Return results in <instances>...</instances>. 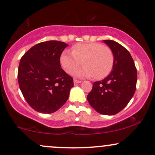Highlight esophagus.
<instances>
[{
    "label": "esophagus",
    "mask_w": 155,
    "mask_h": 155,
    "mask_svg": "<svg viewBox=\"0 0 155 155\" xmlns=\"http://www.w3.org/2000/svg\"><path fill=\"white\" fill-rule=\"evenodd\" d=\"M81 83V81H79V80H77V79H74V84H78V83Z\"/></svg>",
    "instance_id": "obj_1"
}]
</instances>
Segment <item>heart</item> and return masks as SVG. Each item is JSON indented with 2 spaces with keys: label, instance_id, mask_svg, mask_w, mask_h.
<instances>
[{
  "label": "heart",
  "instance_id": "obj_1",
  "mask_svg": "<svg viewBox=\"0 0 155 155\" xmlns=\"http://www.w3.org/2000/svg\"><path fill=\"white\" fill-rule=\"evenodd\" d=\"M72 53L64 51L60 56V64L67 73H72L80 67L82 68L74 72L76 77L102 79L108 75L114 64L112 50L100 43H78L72 47Z\"/></svg>",
  "mask_w": 155,
  "mask_h": 155
}]
</instances>
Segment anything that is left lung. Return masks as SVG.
<instances>
[{
    "mask_svg": "<svg viewBox=\"0 0 155 155\" xmlns=\"http://www.w3.org/2000/svg\"><path fill=\"white\" fill-rule=\"evenodd\" d=\"M114 55L109 75L93 84L87 100L95 110L104 115H115L129 103L136 89L137 69L126 48L113 40H104Z\"/></svg>",
    "mask_w": 155,
    "mask_h": 155,
    "instance_id": "8db88e82",
    "label": "left lung"
}]
</instances>
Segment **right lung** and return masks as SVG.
Listing matches in <instances>:
<instances>
[{"mask_svg":"<svg viewBox=\"0 0 155 155\" xmlns=\"http://www.w3.org/2000/svg\"><path fill=\"white\" fill-rule=\"evenodd\" d=\"M68 45L59 41L40 42L22 55L17 79L24 98L34 110L51 114L68 100L73 78L60 64V56Z\"/></svg>","mask_w":155,"mask_h":155,"instance_id":"1","label":"right lung"}]
</instances>
